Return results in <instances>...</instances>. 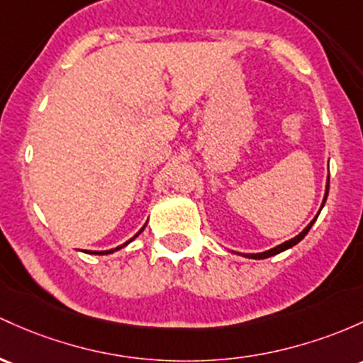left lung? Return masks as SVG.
Segmentation results:
<instances>
[{"instance_id": "left-lung-1", "label": "left lung", "mask_w": 363, "mask_h": 363, "mask_svg": "<svg viewBox=\"0 0 363 363\" xmlns=\"http://www.w3.org/2000/svg\"><path fill=\"white\" fill-rule=\"evenodd\" d=\"M328 193H329V179H328V182H325V193H324V200H322V205H320V210H322V206L325 205V200H328ZM320 210H318L317 212V215L315 217H313V220L310 222L308 225L305 227L303 230H301L300 234H298V236H294V238H291V240H288V241H284V242H281V245H277V246H274V248H270V250H267V252H262V253H238V255H241V257H245V258H253V260H264V258H269V257H274V255H277V253H281V252H286V250H289V248H293L294 245H298V242H300L301 240H303V238L306 236V234H308V230H310V227L313 225V222L317 220V217H318V213H320ZM236 253V252H234Z\"/></svg>"}]
</instances>
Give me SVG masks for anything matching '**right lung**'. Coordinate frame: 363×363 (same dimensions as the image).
<instances>
[{
  "label": "right lung",
  "mask_w": 363,
  "mask_h": 363,
  "mask_svg": "<svg viewBox=\"0 0 363 363\" xmlns=\"http://www.w3.org/2000/svg\"><path fill=\"white\" fill-rule=\"evenodd\" d=\"M145 227H146V224H145V225H143V227H141V229H139V230H138V233H136V234H134V236H133V238H130V240H129V241H125V242H123V245H121V246H117V248H113V250H106V252H87V253H91V255H110V253H113V252H118V250H122V248H123V246H127V245H129V242H130V241H134V240H136V238L139 236V234H141V233H143V230H145Z\"/></svg>",
  "instance_id": "right-lung-1"
}]
</instances>
